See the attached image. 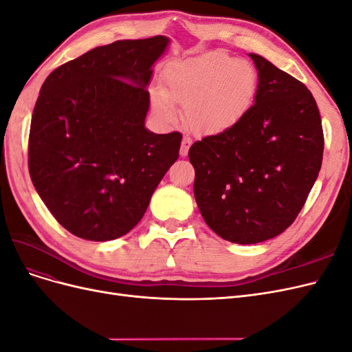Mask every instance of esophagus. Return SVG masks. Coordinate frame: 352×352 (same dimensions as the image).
I'll use <instances>...</instances> for the list:
<instances>
[{
    "mask_svg": "<svg viewBox=\"0 0 352 352\" xmlns=\"http://www.w3.org/2000/svg\"><path fill=\"white\" fill-rule=\"evenodd\" d=\"M190 145H192V140H190L189 136H185L184 140H182V145H180V155L185 157L188 154V151H189V146Z\"/></svg>",
    "mask_w": 352,
    "mask_h": 352,
    "instance_id": "34e87169",
    "label": "esophagus"
}]
</instances>
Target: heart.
I'll use <instances>...</instances> for the list:
<instances>
[{
	"instance_id": "b5f03b06",
	"label": "heart",
	"mask_w": 352,
	"mask_h": 352,
	"mask_svg": "<svg viewBox=\"0 0 352 352\" xmlns=\"http://www.w3.org/2000/svg\"><path fill=\"white\" fill-rule=\"evenodd\" d=\"M257 89V72L251 63L214 51L177 63L166 74V89L151 92L160 120H175L173 105L185 111V122L197 133H220L247 113Z\"/></svg>"
}]
</instances>
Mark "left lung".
I'll return each mask as SVG.
<instances>
[{
  "label": "left lung",
  "instance_id": "obj_1",
  "mask_svg": "<svg viewBox=\"0 0 352 352\" xmlns=\"http://www.w3.org/2000/svg\"><path fill=\"white\" fill-rule=\"evenodd\" d=\"M255 104L230 129L189 148L202 217L223 239L280 235L302 210L322 167L324 136L313 94L261 56Z\"/></svg>",
  "mask_w": 352,
  "mask_h": 352
}]
</instances>
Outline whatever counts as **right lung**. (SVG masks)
I'll use <instances>...</instances> for the list:
<instances>
[{"mask_svg":"<svg viewBox=\"0 0 352 352\" xmlns=\"http://www.w3.org/2000/svg\"><path fill=\"white\" fill-rule=\"evenodd\" d=\"M168 39L116 41L50 73L32 114L29 175L74 236L111 241L132 230L177 157L182 133L145 129L153 65Z\"/></svg>","mask_w":352,"mask_h":352,"instance_id":"obj_1","label":"right lung"}]
</instances>
